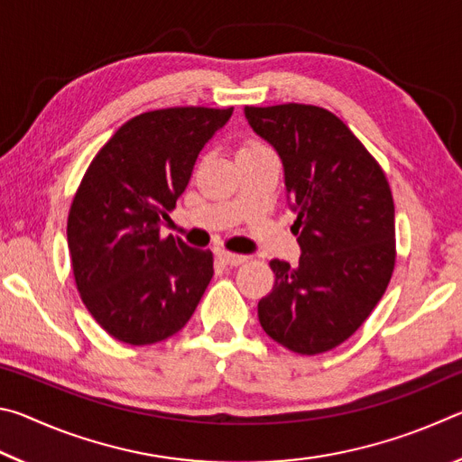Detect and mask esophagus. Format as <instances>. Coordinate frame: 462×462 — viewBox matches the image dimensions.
<instances>
[{"instance_id":"obj_1","label":"esophagus","mask_w":462,"mask_h":462,"mask_svg":"<svg viewBox=\"0 0 462 462\" xmlns=\"http://www.w3.org/2000/svg\"><path fill=\"white\" fill-rule=\"evenodd\" d=\"M216 256H217V259H220L224 264H230V267H238V264L246 263V256H245V254L230 253V250H226V248H217V250H216Z\"/></svg>"}]
</instances>
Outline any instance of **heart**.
<instances>
[{"instance_id": "heart-1", "label": "heart", "mask_w": 462, "mask_h": 462, "mask_svg": "<svg viewBox=\"0 0 462 462\" xmlns=\"http://www.w3.org/2000/svg\"><path fill=\"white\" fill-rule=\"evenodd\" d=\"M263 146L264 144L259 143V140H246V143L240 146V151H250V148H263Z\"/></svg>"}]
</instances>
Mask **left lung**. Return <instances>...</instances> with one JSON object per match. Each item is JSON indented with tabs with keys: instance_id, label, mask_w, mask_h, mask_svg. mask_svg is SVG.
<instances>
[{
	"instance_id": "obj_1",
	"label": "left lung",
	"mask_w": 462,
	"mask_h": 462,
	"mask_svg": "<svg viewBox=\"0 0 462 462\" xmlns=\"http://www.w3.org/2000/svg\"><path fill=\"white\" fill-rule=\"evenodd\" d=\"M256 134L281 156L297 216L300 264L273 259L259 322L297 355H319L363 326L395 267V208L387 177L350 128L324 107L246 106Z\"/></svg>"
}]
</instances>
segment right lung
<instances>
[{
  "label": "right lung",
  "instance_id": "1",
  "mask_svg": "<svg viewBox=\"0 0 462 462\" xmlns=\"http://www.w3.org/2000/svg\"><path fill=\"white\" fill-rule=\"evenodd\" d=\"M232 112H144L116 130L85 171L69 212V253L85 308L116 340L144 346L177 334L212 281V250L162 238L161 224Z\"/></svg>",
  "mask_w": 462,
  "mask_h": 462
}]
</instances>
